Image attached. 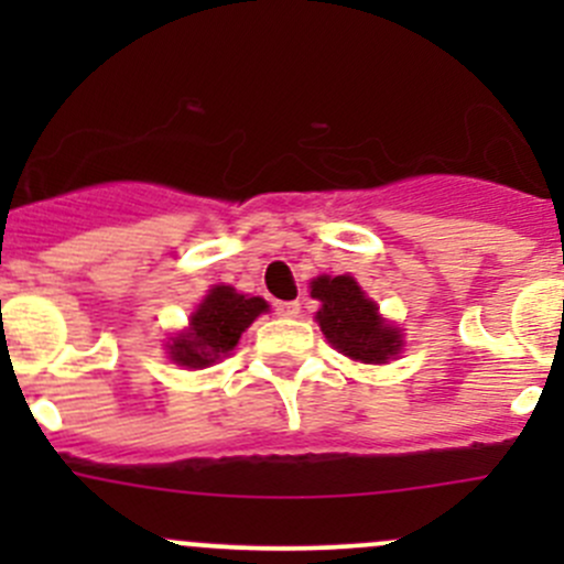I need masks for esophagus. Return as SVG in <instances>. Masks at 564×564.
Returning <instances> with one entry per match:
<instances>
[{"instance_id":"obj_1","label":"esophagus","mask_w":564,"mask_h":564,"mask_svg":"<svg viewBox=\"0 0 564 564\" xmlns=\"http://www.w3.org/2000/svg\"><path fill=\"white\" fill-rule=\"evenodd\" d=\"M275 311H278V316L294 318L300 314V303L297 300H292V303H275Z\"/></svg>"}]
</instances>
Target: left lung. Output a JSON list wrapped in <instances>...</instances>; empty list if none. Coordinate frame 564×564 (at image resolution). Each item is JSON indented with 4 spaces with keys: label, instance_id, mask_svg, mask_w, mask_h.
Returning a JSON list of instances; mask_svg holds the SVG:
<instances>
[{
    "label": "left lung",
    "instance_id": "obj_1",
    "mask_svg": "<svg viewBox=\"0 0 564 564\" xmlns=\"http://www.w3.org/2000/svg\"><path fill=\"white\" fill-rule=\"evenodd\" d=\"M311 297L322 303L316 322L324 338L349 360L382 366L401 351V329L379 316V305L351 275H318L311 281Z\"/></svg>",
    "mask_w": 564,
    "mask_h": 564
}]
</instances>
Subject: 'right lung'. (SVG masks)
<instances>
[{
  "label": "right lung",
  "instance_id": "add662e5",
  "mask_svg": "<svg viewBox=\"0 0 564 564\" xmlns=\"http://www.w3.org/2000/svg\"><path fill=\"white\" fill-rule=\"evenodd\" d=\"M264 311H270V305L261 297H248L231 286H213L191 314L187 329L172 338L169 357L185 368L213 366L240 344V335Z\"/></svg>",
  "mask_w": 564,
  "mask_h": 564
}]
</instances>
